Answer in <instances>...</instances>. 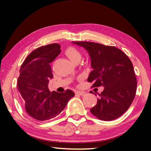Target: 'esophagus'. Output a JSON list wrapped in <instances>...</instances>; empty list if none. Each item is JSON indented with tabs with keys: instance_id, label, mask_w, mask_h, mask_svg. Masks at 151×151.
I'll list each match as a JSON object with an SVG mask.
<instances>
[{
	"instance_id": "34e87169",
	"label": "esophagus",
	"mask_w": 151,
	"mask_h": 151,
	"mask_svg": "<svg viewBox=\"0 0 151 151\" xmlns=\"http://www.w3.org/2000/svg\"><path fill=\"white\" fill-rule=\"evenodd\" d=\"M75 93L76 94H78V95L80 96H83L85 94V93H84V92H81V91H76Z\"/></svg>"
}]
</instances>
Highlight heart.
I'll return each instance as SVG.
<instances>
[{
    "mask_svg": "<svg viewBox=\"0 0 151 151\" xmlns=\"http://www.w3.org/2000/svg\"><path fill=\"white\" fill-rule=\"evenodd\" d=\"M65 54L72 62L75 60L81 59V53L80 51L76 48L73 47H69L66 48L65 50Z\"/></svg>",
    "mask_w": 151,
    "mask_h": 151,
    "instance_id": "obj_1",
    "label": "heart"
}]
</instances>
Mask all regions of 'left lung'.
I'll return each mask as SVG.
<instances>
[{
  "label": "left lung",
  "instance_id": "1",
  "mask_svg": "<svg viewBox=\"0 0 151 151\" xmlns=\"http://www.w3.org/2000/svg\"><path fill=\"white\" fill-rule=\"evenodd\" d=\"M73 42L85 48L90 56L93 70L87 81L93 83L92 87H104L91 112L102 121L119 118L129 109L136 94L137 82L131 60L114 47L92 42Z\"/></svg>",
  "mask_w": 151,
  "mask_h": 151
}]
</instances>
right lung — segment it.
Masks as SVG:
<instances>
[{
	"label": "right lung",
	"instance_id": "1",
	"mask_svg": "<svg viewBox=\"0 0 151 151\" xmlns=\"http://www.w3.org/2000/svg\"><path fill=\"white\" fill-rule=\"evenodd\" d=\"M60 46H42L33 50L22 64L17 88L27 113L38 121L54 118L62 112L74 92H50L48 85L53 75L50 63L60 54Z\"/></svg>",
	"mask_w": 151,
	"mask_h": 151
}]
</instances>
